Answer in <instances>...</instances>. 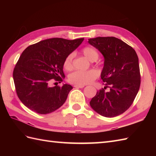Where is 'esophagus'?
<instances>
[{"label": "esophagus", "mask_w": 156, "mask_h": 156, "mask_svg": "<svg viewBox=\"0 0 156 156\" xmlns=\"http://www.w3.org/2000/svg\"><path fill=\"white\" fill-rule=\"evenodd\" d=\"M74 88H84V86H81V85H74Z\"/></svg>", "instance_id": "obj_1"}]
</instances>
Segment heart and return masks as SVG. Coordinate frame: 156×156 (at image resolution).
<instances>
[{
  "mask_svg": "<svg viewBox=\"0 0 156 156\" xmlns=\"http://www.w3.org/2000/svg\"><path fill=\"white\" fill-rule=\"evenodd\" d=\"M82 53L88 60L94 62L98 58L99 54L97 49L91 46H86L82 49ZM74 53L68 54L64 61V67L66 70H72L73 68V58ZM98 72L96 69H90L87 71H76L69 76L68 81L75 85L84 86L90 84L97 79Z\"/></svg>",
  "mask_w": 156,
  "mask_h": 156,
  "instance_id": "heart-1",
  "label": "heart"
}]
</instances>
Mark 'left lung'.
Segmentation results:
<instances>
[{
    "mask_svg": "<svg viewBox=\"0 0 156 156\" xmlns=\"http://www.w3.org/2000/svg\"><path fill=\"white\" fill-rule=\"evenodd\" d=\"M88 43L103 55L101 79L110 90L97 91L90 107L105 117L123 113L133 103L138 93L141 76L138 56L135 49L115 37L88 39Z\"/></svg>",
    "mask_w": 156,
    "mask_h": 156,
    "instance_id": "8db88e82",
    "label": "left lung"
}]
</instances>
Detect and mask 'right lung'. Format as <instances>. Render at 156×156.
Returning a JSON list of instances; mask_svg holds the SVG:
<instances>
[{
  "mask_svg": "<svg viewBox=\"0 0 156 156\" xmlns=\"http://www.w3.org/2000/svg\"><path fill=\"white\" fill-rule=\"evenodd\" d=\"M83 40L51 38L29 45L23 51L12 74L16 94L23 105L42 115L54 112L64 105L72 86L51 87L49 83L53 79L62 82L66 57Z\"/></svg>",
  "mask_w": 156,
  "mask_h": 156,
  "instance_id": "obj_1",
  "label": "right lung"
}]
</instances>
